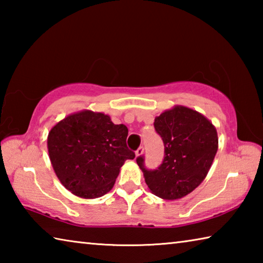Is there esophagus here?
Masks as SVG:
<instances>
[{"label":"esophagus","mask_w":263,"mask_h":263,"mask_svg":"<svg viewBox=\"0 0 263 263\" xmlns=\"http://www.w3.org/2000/svg\"><path fill=\"white\" fill-rule=\"evenodd\" d=\"M142 153H144V146H140V147L136 151V155L137 157H139V155H141Z\"/></svg>","instance_id":"obj_1"}]
</instances>
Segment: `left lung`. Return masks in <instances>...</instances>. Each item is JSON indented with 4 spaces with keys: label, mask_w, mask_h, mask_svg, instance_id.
Instances as JSON below:
<instances>
[{
    "label": "left lung",
    "mask_w": 263,
    "mask_h": 263,
    "mask_svg": "<svg viewBox=\"0 0 263 263\" xmlns=\"http://www.w3.org/2000/svg\"><path fill=\"white\" fill-rule=\"evenodd\" d=\"M155 132L164 145L162 163L157 169L145 166V157L137 158L146 184L163 199H177L202 183L218 149V137L210 121L185 106H175L154 121Z\"/></svg>",
    "instance_id": "1"
}]
</instances>
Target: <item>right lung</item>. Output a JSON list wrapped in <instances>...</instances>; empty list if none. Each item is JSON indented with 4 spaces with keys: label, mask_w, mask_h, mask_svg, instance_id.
<instances>
[{
    "label": "right lung",
    "mask_w": 263,
    "mask_h": 263,
    "mask_svg": "<svg viewBox=\"0 0 263 263\" xmlns=\"http://www.w3.org/2000/svg\"><path fill=\"white\" fill-rule=\"evenodd\" d=\"M128 130L109 116L81 111L62 119L48 133V154L58 179L83 198H97L112 188L119 169L136 154L126 145Z\"/></svg>",
    "instance_id": "obj_1"
}]
</instances>
